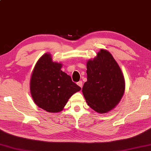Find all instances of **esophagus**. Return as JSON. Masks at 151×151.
<instances>
[{
	"label": "esophagus",
	"instance_id": "1",
	"mask_svg": "<svg viewBox=\"0 0 151 151\" xmlns=\"http://www.w3.org/2000/svg\"><path fill=\"white\" fill-rule=\"evenodd\" d=\"M77 84H78V85L79 86H80L81 88H82V86H83V81H79V82L77 83Z\"/></svg>",
	"mask_w": 151,
	"mask_h": 151
}]
</instances>
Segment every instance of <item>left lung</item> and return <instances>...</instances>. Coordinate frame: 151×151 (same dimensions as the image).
I'll return each mask as SVG.
<instances>
[{"label": "left lung", "instance_id": "8db88e82", "mask_svg": "<svg viewBox=\"0 0 151 151\" xmlns=\"http://www.w3.org/2000/svg\"><path fill=\"white\" fill-rule=\"evenodd\" d=\"M86 68L87 81L82 91L88 105L99 113L110 111L120 102L126 86L119 65L111 53L102 49L87 61Z\"/></svg>", "mask_w": 151, "mask_h": 151}]
</instances>
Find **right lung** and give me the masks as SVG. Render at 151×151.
<instances>
[{"mask_svg":"<svg viewBox=\"0 0 151 151\" xmlns=\"http://www.w3.org/2000/svg\"><path fill=\"white\" fill-rule=\"evenodd\" d=\"M62 65L54 62L50 53H45L33 68L30 79L31 97L39 108L47 112L61 111L72 95L81 90L70 76L61 70Z\"/></svg>","mask_w":151,"mask_h":151,"instance_id":"add662e5","label":"right lung"}]
</instances>
